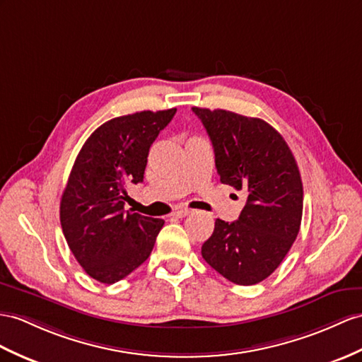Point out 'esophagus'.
<instances>
[{
	"label": "esophagus",
	"mask_w": 362,
	"mask_h": 362,
	"mask_svg": "<svg viewBox=\"0 0 362 362\" xmlns=\"http://www.w3.org/2000/svg\"><path fill=\"white\" fill-rule=\"evenodd\" d=\"M190 214V210L189 209H176L175 211H173V215L176 216V218H184V216H187Z\"/></svg>",
	"instance_id": "1"
}]
</instances>
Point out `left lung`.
I'll list each match as a JSON object with an SVG mask.
<instances>
[{"label": "left lung", "mask_w": 362, "mask_h": 362, "mask_svg": "<svg viewBox=\"0 0 362 362\" xmlns=\"http://www.w3.org/2000/svg\"><path fill=\"white\" fill-rule=\"evenodd\" d=\"M192 110L210 136L219 181L247 195L236 221L216 219L201 255L232 283L258 284L283 262L301 226L304 192L295 156L264 119Z\"/></svg>", "instance_id": "1"}]
</instances>
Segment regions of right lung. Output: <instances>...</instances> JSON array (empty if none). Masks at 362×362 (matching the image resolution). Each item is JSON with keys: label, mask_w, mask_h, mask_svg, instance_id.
I'll use <instances>...</instances> for the list:
<instances>
[{"label": "right lung", "mask_w": 362, "mask_h": 362, "mask_svg": "<svg viewBox=\"0 0 362 362\" xmlns=\"http://www.w3.org/2000/svg\"><path fill=\"white\" fill-rule=\"evenodd\" d=\"M176 109L113 118L79 151L61 197L59 219L69 249L103 284L126 278L151 255L160 218L124 210L129 182H143L148 148Z\"/></svg>", "instance_id": "right-lung-1"}]
</instances>
